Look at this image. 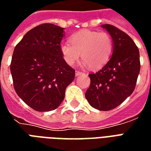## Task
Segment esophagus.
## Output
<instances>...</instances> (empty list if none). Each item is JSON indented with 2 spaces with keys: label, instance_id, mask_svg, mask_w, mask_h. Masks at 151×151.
Instances as JSON below:
<instances>
[{
  "label": "esophagus",
  "instance_id": "obj_1",
  "mask_svg": "<svg viewBox=\"0 0 151 151\" xmlns=\"http://www.w3.org/2000/svg\"><path fill=\"white\" fill-rule=\"evenodd\" d=\"M82 73H83L80 72V71H78V70H77V71H76V73H75L76 76H80L81 74H82Z\"/></svg>",
  "mask_w": 151,
  "mask_h": 151
}]
</instances>
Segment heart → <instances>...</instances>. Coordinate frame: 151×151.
<instances>
[{
  "label": "heart",
  "mask_w": 151,
  "mask_h": 151,
  "mask_svg": "<svg viewBox=\"0 0 151 151\" xmlns=\"http://www.w3.org/2000/svg\"><path fill=\"white\" fill-rule=\"evenodd\" d=\"M60 52L69 65L78 61L80 54L84 65L99 69L111 59L114 50L112 38L107 32L82 30L69 37V43H62Z\"/></svg>",
  "instance_id": "b5f03b06"
}]
</instances>
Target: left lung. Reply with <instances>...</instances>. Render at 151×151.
Instances as JSON below:
<instances>
[{
	"instance_id": "left-lung-1",
	"label": "left lung",
	"mask_w": 151,
	"mask_h": 151,
	"mask_svg": "<svg viewBox=\"0 0 151 151\" xmlns=\"http://www.w3.org/2000/svg\"><path fill=\"white\" fill-rule=\"evenodd\" d=\"M112 38L111 59L100 70L89 74L91 84L86 91L88 103L95 109L109 111L120 105L134 91L140 73V54L133 40L112 25L104 24Z\"/></svg>"
}]
</instances>
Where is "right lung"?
<instances>
[{
    "label": "right lung",
    "instance_id": "obj_1",
    "mask_svg": "<svg viewBox=\"0 0 151 151\" xmlns=\"http://www.w3.org/2000/svg\"><path fill=\"white\" fill-rule=\"evenodd\" d=\"M64 28L43 23L26 33L10 64L14 87L26 104L38 111L55 110L65 99L75 70L60 52Z\"/></svg>",
    "mask_w": 151,
    "mask_h": 151
}]
</instances>
